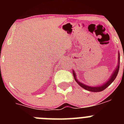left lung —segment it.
Listing matches in <instances>:
<instances>
[{
  "instance_id": "obj_1",
  "label": "left lung",
  "mask_w": 124,
  "mask_h": 124,
  "mask_svg": "<svg viewBox=\"0 0 124 124\" xmlns=\"http://www.w3.org/2000/svg\"><path fill=\"white\" fill-rule=\"evenodd\" d=\"M119 60H120V54H119V64H118L117 67L116 68V70H115L114 72L113 73L112 75L110 76V78L108 80V81H107V83H105L104 84H103L102 86H97V87H91V86H86L85 84H83V83H80L79 81H78L76 78V74L74 73V72L73 71V75H74V79L76 80V81L78 83V84L81 87H82L83 88H84V89H86V90L89 91H91V92H101V91H102L105 89L107 88L108 86L111 84L112 82L114 81L115 79L117 77V76L118 74V72H119Z\"/></svg>"
}]
</instances>
